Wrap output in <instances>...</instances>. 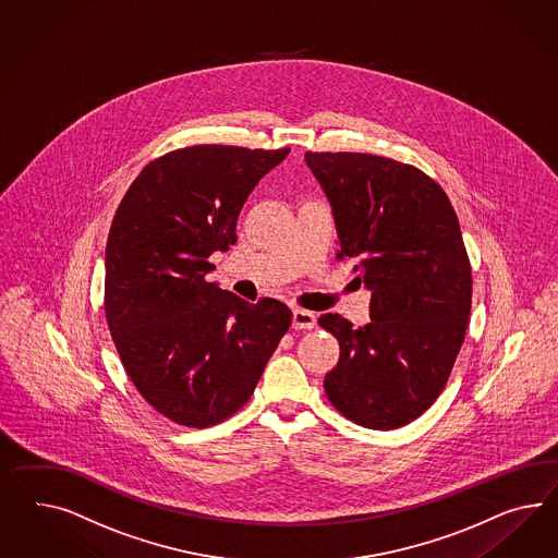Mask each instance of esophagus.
<instances>
[{
	"mask_svg": "<svg viewBox=\"0 0 558 558\" xmlns=\"http://www.w3.org/2000/svg\"><path fill=\"white\" fill-rule=\"evenodd\" d=\"M317 323V317L304 308H294L292 311V327L294 329H313Z\"/></svg>",
	"mask_w": 558,
	"mask_h": 558,
	"instance_id": "obj_1",
	"label": "esophagus"
}]
</instances>
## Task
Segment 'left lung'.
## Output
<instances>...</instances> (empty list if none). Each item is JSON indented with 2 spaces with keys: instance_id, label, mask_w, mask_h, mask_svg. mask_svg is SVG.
<instances>
[{
  "instance_id": "8db88e82",
  "label": "left lung",
  "mask_w": 558,
  "mask_h": 558,
  "mask_svg": "<svg viewBox=\"0 0 558 558\" xmlns=\"http://www.w3.org/2000/svg\"><path fill=\"white\" fill-rule=\"evenodd\" d=\"M304 162L331 205L337 256L357 262L372 292L365 327L318 318L341 347L325 392L349 421L392 430L437 400L465 339L473 282L459 219L414 166L360 151H306Z\"/></svg>"
}]
</instances>
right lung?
<instances>
[{
    "instance_id": "right-lung-1",
    "label": "right lung",
    "mask_w": 558,
    "mask_h": 558,
    "mask_svg": "<svg viewBox=\"0 0 558 558\" xmlns=\"http://www.w3.org/2000/svg\"><path fill=\"white\" fill-rule=\"evenodd\" d=\"M290 148L191 146L146 166L109 229L106 317L137 392L166 418L205 428L238 412L292 323L209 282L238 241L241 207Z\"/></svg>"
}]
</instances>
